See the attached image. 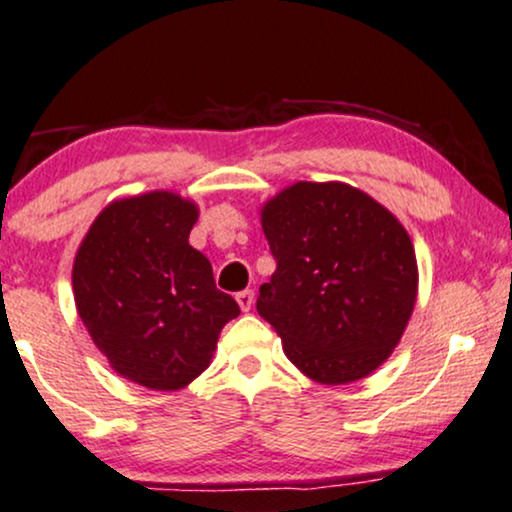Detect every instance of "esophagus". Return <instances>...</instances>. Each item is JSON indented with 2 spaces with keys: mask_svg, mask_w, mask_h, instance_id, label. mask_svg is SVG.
<instances>
[{
  "mask_svg": "<svg viewBox=\"0 0 512 512\" xmlns=\"http://www.w3.org/2000/svg\"><path fill=\"white\" fill-rule=\"evenodd\" d=\"M235 301H237V305H240V308H242V313H249L251 305H254V291H251V289L237 291Z\"/></svg>",
  "mask_w": 512,
  "mask_h": 512,
  "instance_id": "34e87169",
  "label": "esophagus"
}]
</instances>
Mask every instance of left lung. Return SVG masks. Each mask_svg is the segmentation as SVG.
Here are the masks:
<instances>
[{"label":"left lung","mask_w":512,"mask_h":512,"mask_svg":"<svg viewBox=\"0 0 512 512\" xmlns=\"http://www.w3.org/2000/svg\"><path fill=\"white\" fill-rule=\"evenodd\" d=\"M261 223L277 270L256 310L284 355L327 386L381 367L416 303V254L402 223L338 181L294 183L265 202Z\"/></svg>","instance_id":"1"}]
</instances>
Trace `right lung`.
Masks as SVG:
<instances>
[{
  "label": "right lung",
  "instance_id": "obj_1",
  "mask_svg": "<svg viewBox=\"0 0 512 512\" xmlns=\"http://www.w3.org/2000/svg\"><path fill=\"white\" fill-rule=\"evenodd\" d=\"M197 207L155 190L105 207L72 268L77 313L119 376L152 390L188 386L240 315L188 237Z\"/></svg>",
  "mask_w": 512,
  "mask_h": 512
}]
</instances>
